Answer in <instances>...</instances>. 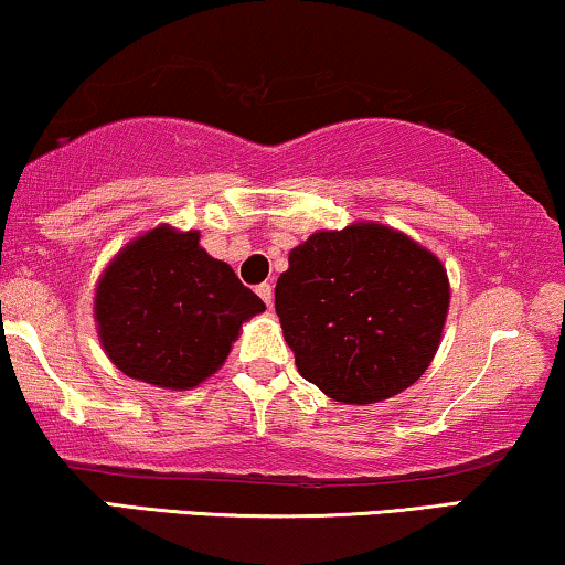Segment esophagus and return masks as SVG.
I'll list each match as a JSON object with an SVG mask.
<instances>
[{
	"label": "esophagus",
	"instance_id": "esophagus-1",
	"mask_svg": "<svg viewBox=\"0 0 565 565\" xmlns=\"http://www.w3.org/2000/svg\"><path fill=\"white\" fill-rule=\"evenodd\" d=\"M256 294H259V298L267 306H271V298H275V290H271V285L269 282H262L259 288H256Z\"/></svg>",
	"mask_w": 565,
	"mask_h": 565
}]
</instances>
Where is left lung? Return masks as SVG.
Segmentation results:
<instances>
[{
	"mask_svg": "<svg viewBox=\"0 0 565 565\" xmlns=\"http://www.w3.org/2000/svg\"><path fill=\"white\" fill-rule=\"evenodd\" d=\"M448 306L443 262L401 230L366 220L309 235L275 288L301 377L353 406L393 398L427 372Z\"/></svg>",
	"mask_w": 565,
	"mask_h": 565,
	"instance_id": "left-lung-1",
	"label": "left lung"
}]
</instances>
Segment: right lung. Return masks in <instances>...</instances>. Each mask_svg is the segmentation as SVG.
I'll use <instances>...</instances> for the list:
<instances>
[{
    "mask_svg": "<svg viewBox=\"0 0 565 565\" xmlns=\"http://www.w3.org/2000/svg\"><path fill=\"white\" fill-rule=\"evenodd\" d=\"M199 238V230L157 225L104 267L96 332L128 377L164 390L199 387L225 364L241 327L267 309Z\"/></svg>",
    "mask_w": 565,
    "mask_h": 565,
    "instance_id": "right-lung-1",
    "label": "right lung"
}]
</instances>
